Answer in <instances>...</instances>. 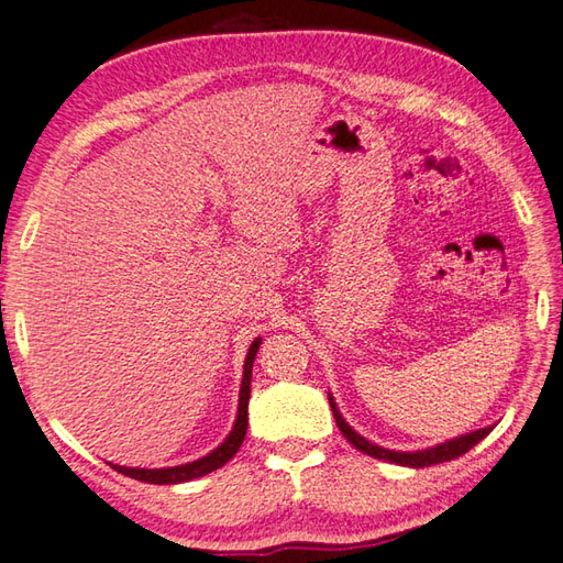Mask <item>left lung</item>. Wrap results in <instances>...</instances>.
<instances>
[{
	"label": "left lung",
	"instance_id": "8db88e82",
	"mask_svg": "<svg viewBox=\"0 0 563 563\" xmlns=\"http://www.w3.org/2000/svg\"><path fill=\"white\" fill-rule=\"evenodd\" d=\"M329 405H332L336 427L341 429V434L346 437V442H351L358 451H363V454H368L373 459H383V461H390V464L410 466V468H424V466L444 464V461H451V459H459L461 454H466L468 449L476 446L481 439H486L490 434V429H493V427L476 429V432L464 434V437H456V439H449V442L437 444V446L424 449V451H390V449H383L378 444H371L361 434H356L354 429H351L344 422V417H341V412L336 410V402L332 398V393H329Z\"/></svg>",
	"mask_w": 563,
	"mask_h": 563
}]
</instances>
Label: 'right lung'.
Masks as SVG:
<instances>
[{"instance_id": "obj_1", "label": "right lung", "mask_w": 563, "mask_h": 563, "mask_svg": "<svg viewBox=\"0 0 563 563\" xmlns=\"http://www.w3.org/2000/svg\"><path fill=\"white\" fill-rule=\"evenodd\" d=\"M258 346H261V339H256L249 346V356H246V363H244V380H241V393H239V415H236L234 429H231V434L224 439L222 446H217L212 454L192 461V464H183V466H173V468H129V466H117V464H109V466H112L119 473H124V476H129V478H136V481H143V483H158V486L185 483V481L200 478V476H207V473L222 468L229 459H234L241 442H244V437H246L249 398H251V368H253V358H256V354H258Z\"/></svg>"}]
</instances>
